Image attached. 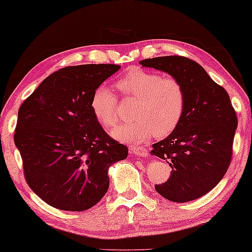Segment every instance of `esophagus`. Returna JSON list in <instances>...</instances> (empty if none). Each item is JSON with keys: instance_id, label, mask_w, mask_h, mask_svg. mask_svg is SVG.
Returning <instances> with one entry per match:
<instances>
[{"instance_id": "1", "label": "esophagus", "mask_w": 252, "mask_h": 252, "mask_svg": "<svg viewBox=\"0 0 252 252\" xmlns=\"http://www.w3.org/2000/svg\"><path fill=\"white\" fill-rule=\"evenodd\" d=\"M131 153L137 155V156H146L147 150L144 146H131L130 147Z\"/></svg>"}]
</instances>
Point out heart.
Listing matches in <instances>:
<instances>
[{"label":"heart","instance_id":"heart-1","mask_svg":"<svg viewBox=\"0 0 252 252\" xmlns=\"http://www.w3.org/2000/svg\"><path fill=\"white\" fill-rule=\"evenodd\" d=\"M116 87L125 98L137 99L133 111L135 121L123 124L113 131V136L118 141L142 143L152 135L164 138L179 127L187 105V94L179 79L134 68L116 82ZM90 108L106 128L116 126L118 98L106 86H99L94 90Z\"/></svg>","mask_w":252,"mask_h":252}]
</instances>
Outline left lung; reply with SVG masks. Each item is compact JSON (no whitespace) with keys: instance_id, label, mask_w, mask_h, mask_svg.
<instances>
[{"instance_id":"left-lung-1","label":"left lung","mask_w":252,"mask_h":252,"mask_svg":"<svg viewBox=\"0 0 252 252\" xmlns=\"http://www.w3.org/2000/svg\"><path fill=\"white\" fill-rule=\"evenodd\" d=\"M139 63L170 73L187 94L179 127L151 151L172 167L166 182L155 185L156 192L179 203L199 199L220 182L232 158L238 118L229 94L187 57H158Z\"/></svg>"}]
</instances>
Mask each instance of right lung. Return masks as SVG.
Listing matches in <instances>:
<instances>
[{"label":"right lung","instance_id":"obj_1","mask_svg":"<svg viewBox=\"0 0 252 252\" xmlns=\"http://www.w3.org/2000/svg\"><path fill=\"white\" fill-rule=\"evenodd\" d=\"M118 64L70 65L51 73L19 108L14 143L33 192L51 207L84 211L109 187L108 168L128 148L102 129L90 100Z\"/></svg>","mask_w":252,"mask_h":252}]
</instances>
